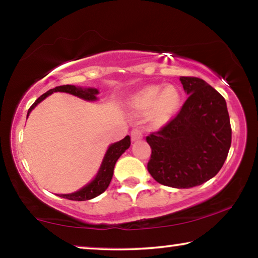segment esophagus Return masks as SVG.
Instances as JSON below:
<instances>
[{
  "mask_svg": "<svg viewBox=\"0 0 258 258\" xmlns=\"http://www.w3.org/2000/svg\"><path fill=\"white\" fill-rule=\"evenodd\" d=\"M131 138H132V141H138V140H141L143 138V134L139 128H133L131 131Z\"/></svg>",
  "mask_w": 258,
  "mask_h": 258,
  "instance_id": "esophagus-1",
  "label": "esophagus"
}]
</instances>
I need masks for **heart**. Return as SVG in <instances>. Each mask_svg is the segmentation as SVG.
Wrapping results in <instances>:
<instances>
[{"instance_id": "b5f03b06", "label": "heart", "mask_w": 258, "mask_h": 258, "mask_svg": "<svg viewBox=\"0 0 258 258\" xmlns=\"http://www.w3.org/2000/svg\"><path fill=\"white\" fill-rule=\"evenodd\" d=\"M132 104L135 110L147 113L157 125H163L172 118L181 104V94L175 86H147L134 95Z\"/></svg>"}]
</instances>
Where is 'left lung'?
Returning <instances> with one entry per match:
<instances>
[{"label":"left lung","instance_id":"left-lung-1","mask_svg":"<svg viewBox=\"0 0 258 258\" xmlns=\"http://www.w3.org/2000/svg\"><path fill=\"white\" fill-rule=\"evenodd\" d=\"M180 81L189 97L169 123L147 137L151 148L147 167L160 184L189 189L222 168L232 130L225 100L214 87L198 77Z\"/></svg>","mask_w":258,"mask_h":258}]
</instances>
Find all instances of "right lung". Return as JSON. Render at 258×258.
I'll list each match as a JSON object with an SVG mask.
<instances>
[{
	"mask_svg": "<svg viewBox=\"0 0 258 258\" xmlns=\"http://www.w3.org/2000/svg\"><path fill=\"white\" fill-rule=\"evenodd\" d=\"M53 92H66L69 94L76 95L78 98L89 100V101H92V100L97 99L95 95L99 93L97 89H81V87H76L74 85L56 86L54 89H51L50 91H47L46 93L42 94L41 97L32 104V107L28 109L27 117L29 115V112L32 111V109H34V107H36L37 103H40L42 100H44L47 97V95H50ZM130 145H131V139L128 135L127 137H125L123 140H120L119 142L113 143V145L109 147V149L107 150V154L104 156L102 165L99 169L97 177H95L90 184H87L80 191L74 192V194L59 195V197L66 198L69 200H75V202H84V200H90L92 198L98 197L99 195H101L102 192L106 191L109 184H110L116 161L118 160V158L123 155V152H125V150L128 149Z\"/></svg>",
	"mask_w": 258,
	"mask_h": 258,
	"instance_id": "1",
	"label": "right lung"
}]
</instances>
